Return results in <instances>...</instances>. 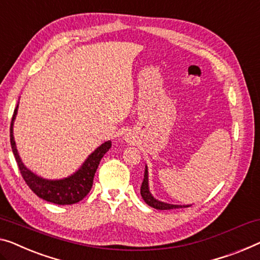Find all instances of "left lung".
Wrapping results in <instances>:
<instances>
[{"label": "left lung", "mask_w": 260, "mask_h": 260, "mask_svg": "<svg viewBox=\"0 0 260 260\" xmlns=\"http://www.w3.org/2000/svg\"><path fill=\"white\" fill-rule=\"evenodd\" d=\"M140 193L145 202L149 205V207L157 209V210H170V209H179V208H188L190 205H179V204H169L166 202H161L155 199V197L149 191V184H148V168H145V175H143V181L141 184Z\"/></svg>", "instance_id": "obj_1"}]
</instances>
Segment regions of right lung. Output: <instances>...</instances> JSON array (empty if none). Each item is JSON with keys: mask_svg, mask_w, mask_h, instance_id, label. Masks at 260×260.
Here are the masks:
<instances>
[{"mask_svg": "<svg viewBox=\"0 0 260 260\" xmlns=\"http://www.w3.org/2000/svg\"><path fill=\"white\" fill-rule=\"evenodd\" d=\"M17 110L18 105L15 108L13 120H11L10 143L19 172H21L25 183L29 185V188L38 197L48 201V202L59 205L78 203L90 192L93 184V177H94V174L98 169L100 160L111 148L112 142L106 141L103 145H100L94 152L88 155V157L84 161L81 167L73 173L72 175L60 180L43 179V177L36 175L30 169L26 168L22 162L21 157H19L16 142H15L14 139V121L16 119Z\"/></svg>", "mask_w": 260, "mask_h": 260, "instance_id": "right-lung-1", "label": "right lung"}]
</instances>
